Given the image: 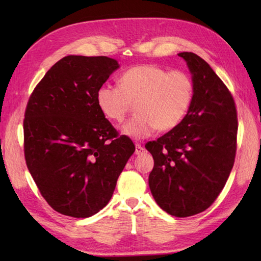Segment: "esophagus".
Masks as SVG:
<instances>
[{
    "instance_id": "1",
    "label": "esophagus",
    "mask_w": 261,
    "mask_h": 261,
    "mask_svg": "<svg viewBox=\"0 0 261 261\" xmlns=\"http://www.w3.org/2000/svg\"><path fill=\"white\" fill-rule=\"evenodd\" d=\"M145 151H146V149L143 148L140 145V143H137V145H136V154H142Z\"/></svg>"
}]
</instances>
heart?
<instances>
[{
    "label": "heart",
    "mask_w": 261,
    "mask_h": 261,
    "mask_svg": "<svg viewBox=\"0 0 261 261\" xmlns=\"http://www.w3.org/2000/svg\"><path fill=\"white\" fill-rule=\"evenodd\" d=\"M195 86L184 70H168L157 65L134 66L121 75L120 86L104 84L96 92L101 112L111 121L122 122L137 108V114L122 127L134 139H143L154 131L178 126L190 111Z\"/></svg>",
    "instance_id": "1"
}]
</instances>
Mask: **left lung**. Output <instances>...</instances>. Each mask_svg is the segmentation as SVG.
I'll use <instances>...</instances> for the list:
<instances>
[{
	"label": "left lung",
	"mask_w": 261,
	"mask_h": 261,
	"mask_svg": "<svg viewBox=\"0 0 261 261\" xmlns=\"http://www.w3.org/2000/svg\"><path fill=\"white\" fill-rule=\"evenodd\" d=\"M193 75L194 99L181 123L146 143L153 157L149 187L168 214L203 212L222 192L237 152L233 96L211 66L194 53H180Z\"/></svg>",
	"instance_id": "8db88e82"
}]
</instances>
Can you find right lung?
Here are the masks:
<instances>
[{
    "instance_id": "obj_1",
    "label": "right lung",
    "mask_w": 261,
    "mask_h": 261,
    "mask_svg": "<svg viewBox=\"0 0 261 261\" xmlns=\"http://www.w3.org/2000/svg\"><path fill=\"white\" fill-rule=\"evenodd\" d=\"M119 68L105 56H66L27 103L23 148L39 192L58 213L88 218L109 203L136 147L99 110L96 92Z\"/></svg>"
}]
</instances>
